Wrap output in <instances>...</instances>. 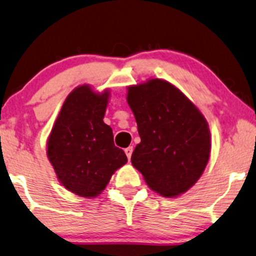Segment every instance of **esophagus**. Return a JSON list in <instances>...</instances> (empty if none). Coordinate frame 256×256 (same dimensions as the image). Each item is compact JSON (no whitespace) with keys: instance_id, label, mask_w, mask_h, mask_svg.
Here are the masks:
<instances>
[{"instance_id":"obj_1","label":"esophagus","mask_w":256,"mask_h":256,"mask_svg":"<svg viewBox=\"0 0 256 256\" xmlns=\"http://www.w3.org/2000/svg\"><path fill=\"white\" fill-rule=\"evenodd\" d=\"M132 152H134V148H132V146H128V148H125V153H126V156H128V159H131Z\"/></svg>"}]
</instances>
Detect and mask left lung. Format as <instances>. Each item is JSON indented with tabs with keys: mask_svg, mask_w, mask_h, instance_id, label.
<instances>
[{
	"mask_svg": "<svg viewBox=\"0 0 256 256\" xmlns=\"http://www.w3.org/2000/svg\"><path fill=\"white\" fill-rule=\"evenodd\" d=\"M140 142L131 162L152 190L164 198L185 193L199 180L210 156L206 118L176 85L159 78L128 86Z\"/></svg>",
	"mask_w": 256,
	"mask_h": 256,
	"instance_id": "obj_1",
	"label": "left lung"
}]
</instances>
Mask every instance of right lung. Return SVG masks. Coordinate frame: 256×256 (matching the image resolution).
Segmentation results:
<instances>
[{
	"label": "right lung",
	"mask_w": 256,
	"mask_h": 256,
	"mask_svg": "<svg viewBox=\"0 0 256 256\" xmlns=\"http://www.w3.org/2000/svg\"><path fill=\"white\" fill-rule=\"evenodd\" d=\"M110 88H74L64 100L46 140V156L58 182L83 198L98 196L114 173L128 162L104 122Z\"/></svg>",
	"instance_id": "1"
}]
</instances>
